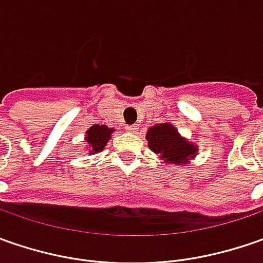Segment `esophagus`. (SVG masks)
I'll list each match as a JSON object with an SVG mask.
<instances>
[{
    "label": "esophagus",
    "instance_id": "esophagus-1",
    "mask_svg": "<svg viewBox=\"0 0 263 263\" xmlns=\"http://www.w3.org/2000/svg\"><path fill=\"white\" fill-rule=\"evenodd\" d=\"M137 128H139V126H137V124H133V126L126 127V130H128V132H137Z\"/></svg>",
    "mask_w": 263,
    "mask_h": 263
}]
</instances>
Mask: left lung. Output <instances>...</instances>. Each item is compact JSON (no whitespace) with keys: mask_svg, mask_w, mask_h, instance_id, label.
I'll return each instance as SVG.
<instances>
[{"mask_svg":"<svg viewBox=\"0 0 263 263\" xmlns=\"http://www.w3.org/2000/svg\"><path fill=\"white\" fill-rule=\"evenodd\" d=\"M147 145L152 152H155L167 162L184 164L189 157L196 155V146L177 133L176 127L162 123L151 127L146 133Z\"/></svg>","mask_w":263,"mask_h":263,"instance_id":"left-lung-1","label":"left lung"}]
</instances>
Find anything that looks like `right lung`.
<instances>
[{"label": "right lung", "mask_w": 263, "mask_h": 263, "mask_svg": "<svg viewBox=\"0 0 263 263\" xmlns=\"http://www.w3.org/2000/svg\"><path fill=\"white\" fill-rule=\"evenodd\" d=\"M112 132H114V128H108L106 126H99V124L90 127L86 132V140L90 146V152L92 154L101 152L106 145V142L109 140Z\"/></svg>", "instance_id": "obj_1"}]
</instances>
